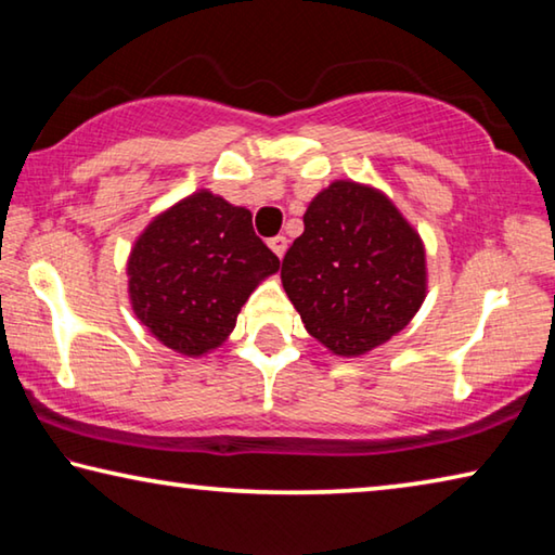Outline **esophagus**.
<instances>
[{
    "mask_svg": "<svg viewBox=\"0 0 555 555\" xmlns=\"http://www.w3.org/2000/svg\"><path fill=\"white\" fill-rule=\"evenodd\" d=\"M269 247H271V251H274V255L281 259V257L286 255L288 240L284 237V234H276V237H271V240H269Z\"/></svg>",
    "mask_w": 555,
    "mask_h": 555,
    "instance_id": "34e87169",
    "label": "esophagus"
}]
</instances>
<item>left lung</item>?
<instances>
[{"label": "left lung", "mask_w": 555, "mask_h": 555, "mask_svg": "<svg viewBox=\"0 0 555 555\" xmlns=\"http://www.w3.org/2000/svg\"><path fill=\"white\" fill-rule=\"evenodd\" d=\"M281 261V284L306 331L340 357L367 354L401 333L426 298L418 232L377 188L335 181L304 215Z\"/></svg>", "instance_id": "8db88e82"}]
</instances>
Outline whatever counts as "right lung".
Wrapping results in <instances>:
<instances>
[{
	"mask_svg": "<svg viewBox=\"0 0 555 555\" xmlns=\"http://www.w3.org/2000/svg\"><path fill=\"white\" fill-rule=\"evenodd\" d=\"M279 267L247 208L198 191L139 234L127 261L129 300L158 343L203 357L228 340L251 291Z\"/></svg>",
	"mask_w": 555,
	"mask_h": 555,
	"instance_id": "1",
	"label": "right lung"
}]
</instances>
